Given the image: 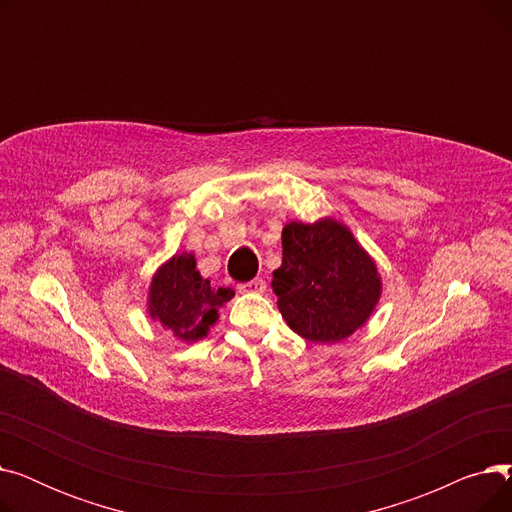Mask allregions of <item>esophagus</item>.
<instances>
[{
  "instance_id": "esophagus-1",
  "label": "esophagus",
  "mask_w": 512,
  "mask_h": 512,
  "mask_svg": "<svg viewBox=\"0 0 512 512\" xmlns=\"http://www.w3.org/2000/svg\"><path fill=\"white\" fill-rule=\"evenodd\" d=\"M238 292H245V294H261V292H265V280L255 278V280H251V282L238 284Z\"/></svg>"
}]
</instances>
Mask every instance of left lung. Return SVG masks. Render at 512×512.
Wrapping results in <instances>:
<instances>
[{
    "instance_id": "obj_1",
    "label": "left lung",
    "mask_w": 512,
    "mask_h": 512,
    "mask_svg": "<svg viewBox=\"0 0 512 512\" xmlns=\"http://www.w3.org/2000/svg\"><path fill=\"white\" fill-rule=\"evenodd\" d=\"M272 288L292 332L334 344L363 328L382 297L375 259L340 220L288 222Z\"/></svg>"
}]
</instances>
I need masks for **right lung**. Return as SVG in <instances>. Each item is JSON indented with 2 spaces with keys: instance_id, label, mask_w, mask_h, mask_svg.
I'll list each match as a JSON object with an SVG mask.
<instances>
[{
  "instance_id": "add662e5",
  "label": "right lung",
  "mask_w": 512,
  "mask_h": 512,
  "mask_svg": "<svg viewBox=\"0 0 512 512\" xmlns=\"http://www.w3.org/2000/svg\"><path fill=\"white\" fill-rule=\"evenodd\" d=\"M234 297L232 288H213L197 270L193 251H182L161 263L147 290V313L176 340L193 344L218 324L220 307Z\"/></svg>"
}]
</instances>
